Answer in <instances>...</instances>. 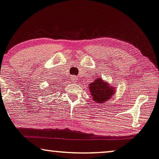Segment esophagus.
<instances>
[{"label": "esophagus", "mask_w": 159, "mask_h": 159, "mask_svg": "<svg viewBox=\"0 0 159 159\" xmlns=\"http://www.w3.org/2000/svg\"><path fill=\"white\" fill-rule=\"evenodd\" d=\"M72 80H73V83H78V81L77 76H73V77H72Z\"/></svg>", "instance_id": "34e87169"}]
</instances>
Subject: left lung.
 <instances>
[{
    "mask_svg": "<svg viewBox=\"0 0 159 159\" xmlns=\"http://www.w3.org/2000/svg\"><path fill=\"white\" fill-rule=\"evenodd\" d=\"M89 89L92 100L100 105L109 100L116 92L115 86H111L107 81L99 77L89 84Z\"/></svg>",
    "mask_w": 159,
    "mask_h": 159,
    "instance_id": "left-lung-1",
    "label": "left lung"
}]
</instances>
